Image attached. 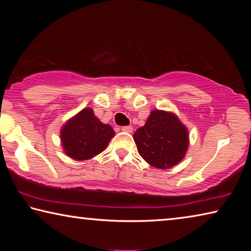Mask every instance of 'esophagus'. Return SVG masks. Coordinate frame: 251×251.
<instances>
[{
    "label": "esophagus",
    "instance_id": "esophagus-1",
    "mask_svg": "<svg viewBox=\"0 0 251 251\" xmlns=\"http://www.w3.org/2000/svg\"><path fill=\"white\" fill-rule=\"evenodd\" d=\"M122 130L126 131V133H131L133 131V126H123Z\"/></svg>",
    "mask_w": 251,
    "mask_h": 251
}]
</instances>
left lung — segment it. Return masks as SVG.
I'll return each instance as SVG.
<instances>
[{"label":"left lung","instance_id":"8db88e82","mask_svg":"<svg viewBox=\"0 0 251 251\" xmlns=\"http://www.w3.org/2000/svg\"><path fill=\"white\" fill-rule=\"evenodd\" d=\"M139 155L156 168L167 169L184 158L188 147V130L177 116L152 110L146 124L134 134Z\"/></svg>","mask_w":251,"mask_h":251}]
</instances>
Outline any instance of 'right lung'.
Instances as JSON below:
<instances>
[{
    "instance_id": "obj_1",
    "label": "right lung",
    "mask_w": 251,
    "mask_h": 251,
    "mask_svg": "<svg viewBox=\"0 0 251 251\" xmlns=\"http://www.w3.org/2000/svg\"><path fill=\"white\" fill-rule=\"evenodd\" d=\"M115 131L97 118L92 108H85L70 120L61 130L65 154L76 160H86L107 147Z\"/></svg>"
}]
</instances>
